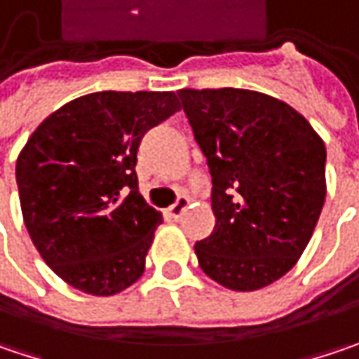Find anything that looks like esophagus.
Returning <instances> with one entry per match:
<instances>
[{
	"mask_svg": "<svg viewBox=\"0 0 359 359\" xmlns=\"http://www.w3.org/2000/svg\"><path fill=\"white\" fill-rule=\"evenodd\" d=\"M189 207V199L187 197H179V201L172 205V207H168L166 209V215L170 217V219H179L180 215H182V211Z\"/></svg>",
	"mask_w": 359,
	"mask_h": 359,
	"instance_id": "esophagus-1",
	"label": "esophagus"
}]
</instances>
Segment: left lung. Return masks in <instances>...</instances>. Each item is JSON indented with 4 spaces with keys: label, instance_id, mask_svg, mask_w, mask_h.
Masks as SVG:
<instances>
[{
    "label": "left lung",
    "instance_id": "obj_1",
    "mask_svg": "<svg viewBox=\"0 0 359 359\" xmlns=\"http://www.w3.org/2000/svg\"><path fill=\"white\" fill-rule=\"evenodd\" d=\"M211 172L215 227L195 243L201 270L250 292L283 278L305 252L325 203V144L276 97L180 89Z\"/></svg>",
    "mask_w": 359,
    "mask_h": 359
}]
</instances>
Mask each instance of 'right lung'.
<instances>
[{
  "mask_svg": "<svg viewBox=\"0 0 359 359\" xmlns=\"http://www.w3.org/2000/svg\"><path fill=\"white\" fill-rule=\"evenodd\" d=\"M179 111L172 91H101L69 101L15 162L26 229L67 285L111 297L144 272L162 215L137 191L144 134Z\"/></svg>",
  "mask_w": 359,
  "mask_h": 359,
  "instance_id": "add662e5",
  "label": "right lung"
}]
</instances>
